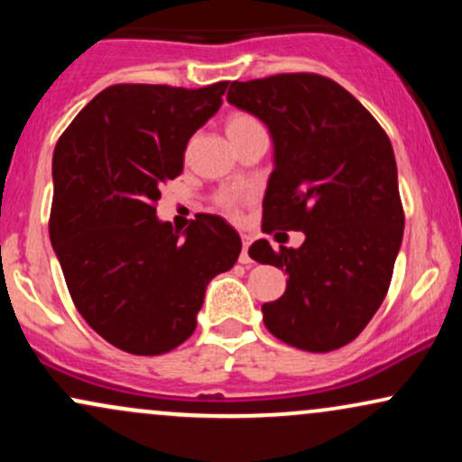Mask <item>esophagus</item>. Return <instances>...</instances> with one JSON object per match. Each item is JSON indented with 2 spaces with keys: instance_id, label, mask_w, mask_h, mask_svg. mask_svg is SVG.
Instances as JSON below:
<instances>
[{
  "instance_id": "34e87169",
  "label": "esophagus",
  "mask_w": 462,
  "mask_h": 462,
  "mask_svg": "<svg viewBox=\"0 0 462 462\" xmlns=\"http://www.w3.org/2000/svg\"><path fill=\"white\" fill-rule=\"evenodd\" d=\"M243 238V249H241V258H238V261H241L243 264H247V263H252V258H249V245H252V236H247V235H243L241 236Z\"/></svg>"
}]
</instances>
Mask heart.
<instances>
[{
	"instance_id": "b5f03b06",
	"label": "heart",
	"mask_w": 462,
	"mask_h": 462,
	"mask_svg": "<svg viewBox=\"0 0 462 462\" xmlns=\"http://www.w3.org/2000/svg\"><path fill=\"white\" fill-rule=\"evenodd\" d=\"M258 128H263V125L247 113H235V115L227 116V121H226V134L230 141H235V139H238V136L247 134V132L258 130ZM219 204L224 206V208H235L236 198H232V195H221Z\"/></svg>"
}]
</instances>
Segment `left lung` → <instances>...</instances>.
Masks as SVG:
<instances>
[{"label": "left lung", "mask_w": 462, "mask_h": 462, "mask_svg": "<svg viewBox=\"0 0 462 462\" xmlns=\"http://www.w3.org/2000/svg\"><path fill=\"white\" fill-rule=\"evenodd\" d=\"M227 102L258 116L273 141L263 232H304L300 247L256 241L249 256L286 272L263 304L267 330L306 352L363 332L389 291L404 210L389 136L341 84L315 73L232 82Z\"/></svg>", "instance_id": "1"}]
</instances>
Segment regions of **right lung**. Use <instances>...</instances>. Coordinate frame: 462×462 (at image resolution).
Returning <instances> with one entry per match:
<instances>
[{"mask_svg":"<svg viewBox=\"0 0 462 462\" xmlns=\"http://www.w3.org/2000/svg\"><path fill=\"white\" fill-rule=\"evenodd\" d=\"M226 88L115 84L56 145L51 247L79 315L124 352L156 356L187 341L206 286L241 254V236L221 217L195 215L180 232L153 208Z\"/></svg>","mask_w":462,"mask_h":462,"instance_id":"right-lung-1","label":"right lung"}]
</instances>
